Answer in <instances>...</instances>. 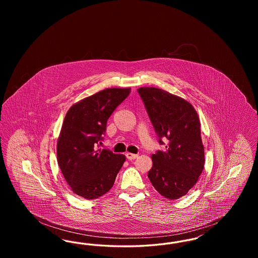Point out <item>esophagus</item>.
Listing matches in <instances>:
<instances>
[{"label": "esophagus", "instance_id": "esophagus-1", "mask_svg": "<svg viewBox=\"0 0 258 258\" xmlns=\"http://www.w3.org/2000/svg\"><path fill=\"white\" fill-rule=\"evenodd\" d=\"M125 157H126V159L130 160H134L138 157V155H136V154H133V153H126L125 154Z\"/></svg>", "mask_w": 258, "mask_h": 258}]
</instances>
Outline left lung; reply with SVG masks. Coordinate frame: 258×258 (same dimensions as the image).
<instances>
[{
	"instance_id": "obj_1",
	"label": "left lung",
	"mask_w": 258,
	"mask_h": 258,
	"mask_svg": "<svg viewBox=\"0 0 258 258\" xmlns=\"http://www.w3.org/2000/svg\"><path fill=\"white\" fill-rule=\"evenodd\" d=\"M137 91L160 144L161 138L167 139L165 151L152 155L148 177L162 197L179 199L197 184L205 163L197 110L184 98L161 89L141 87Z\"/></svg>"
}]
</instances>
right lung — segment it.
Wrapping results in <instances>:
<instances>
[{
    "instance_id": "1",
    "label": "right lung",
    "mask_w": 258,
    "mask_h": 258,
    "mask_svg": "<svg viewBox=\"0 0 258 258\" xmlns=\"http://www.w3.org/2000/svg\"><path fill=\"white\" fill-rule=\"evenodd\" d=\"M130 93L131 88H107L74 103L67 112L57 160L75 195L96 199L113 186L125 157L95 146L102 139L111 114Z\"/></svg>"
}]
</instances>
